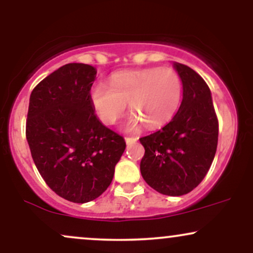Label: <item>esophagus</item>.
<instances>
[{"label":"esophagus","mask_w":253,"mask_h":253,"mask_svg":"<svg viewBox=\"0 0 253 253\" xmlns=\"http://www.w3.org/2000/svg\"><path fill=\"white\" fill-rule=\"evenodd\" d=\"M125 140H126V144H133L138 140V138H129V136H126V138H125Z\"/></svg>","instance_id":"34e87169"}]
</instances>
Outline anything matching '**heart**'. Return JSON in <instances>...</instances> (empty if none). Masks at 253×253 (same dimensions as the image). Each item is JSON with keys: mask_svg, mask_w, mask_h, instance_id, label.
I'll return each mask as SVG.
<instances>
[{"mask_svg": "<svg viewBox=\"0 0 253 253\" xmlns=\"http://www.w3.org/2000/svg\"><path fill=\"white\" fill-rule=\"evenodd\" d=\"M182 89L181 77L173 69L149 68L117 72L110 77V85L95 84L90 100L103 123L114 124L129 102L134 113L127 128L135 130L143 123L149 128H158L176 114Z\"/></svg>", "mask_w": 253, "mask_h": 253, "instance_id": "obj_1", "label": "heart"}]
</instances>
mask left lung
I'll list each match as a JSON object with an SVG mask.
<instances>
[{
    "instance_id": "obj_1",
    "label": "left lung",
    "mask_w": 253,
    "mask_h": 253,
    "mask_svg": "<svg viewBox=\"0 0 253 253\" xmlns=\"http://www.w3.org/2000/svg\"><path fill=\"white\" fill-rule=\"evenodd\" d=\"M183 84L178 112L169 124L140 138L145 155L141 176L169 196L190 193L202 182L216 152L219 123L205 80L184 64L173 63Z\"/></svg>"
}]
</instances>
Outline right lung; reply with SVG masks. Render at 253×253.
Masks as SVG:
<instances>
[{
	"mask_svg": "<svg viewBox=\"0 0 253 253\" xmlns=\"http://www.w3.org/2000/svg\"><path fill=\"white\" fill-rule=\"evenodd\" d=\"M96 69L70 63L32 91L26 138L34 164L57 195L75 203L97 199L112 183L126 143L98 120L90 100Z\"/></svg>",
	"mask_w": 253,
	"mask_h": 253,
	"instance_id": "obj_1",
	"label": "right lung"
}]
</instances>
